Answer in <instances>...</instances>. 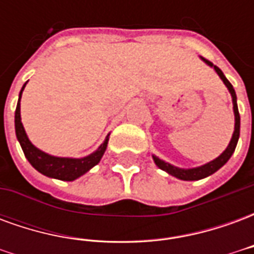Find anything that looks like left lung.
<instances>
[{
    "label": "left lung",
    "mask_w": 254,
    "mask_h": 254,
    "mask_svg": "<svg viewBox=\"0 0 254 254\" xmlns=\"http://www.w3.org/2000/svg\"><path fill=\"white\" fill-rule=\"evenodd\" d=\"M201 60L204 63L209 65L211 67L215 69V72L218 73L219 77L222 78V81L224 83V85L227 87L229 89V92L231 94V98H233V110H234V117H235V127H234V133H233V137L230 140L229 145H227V148L224 149L222 154L219 155L216 159L211 160V162H208L205 165L200 166V167H194V169H180V167H176V166L170 165V163H167L165 160L159 159V158H156L155 155H152V158H154L155 165L158 166L159 169H162L166 173H169L170 176L176 177L178 180H184V181H198V180H202V178H205V177L211 176L213 173H216V171L227 163V160L231 158V155L234 154L235 147H237V143H238V138H240V127H241V118H240V113H238V106H237V95H235V91L233 88V85L230 83L229 80L226 78V76L223 74V72L219 69L216 65H213L211 61H208L205 58H202Z\"/></svg>",
    "instance_id": "left-lung-1"
}]
</instances>
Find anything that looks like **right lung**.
<instances>
[{
    "instance_id": "add662e5",
    "label": "right lung",
    "mask_w": 254,
    "mask_h": 254,
    "mask_svg": "<svg viewBox=\"0 0 254 254\" xmlns=\"http://www.w3.org/2000/svg\"><path fill=\"white\" fill-rule=\"evenodd\" d=\"M25 84L20 91L19 102H17L16 111H14L16 137L19 140L25 158L28 159L31 166L43 176L56 178V180H61V181H74L76 178L85 174L87 171H89L94 166L99 163L102 156L105 154L106 148H107L109 134H107V137H106V140L99 148L92 154H89L88 156H84V158H58V156H53V155H49L41 151L39 148H36L35 145L30 141L28 136H27L24 127L21 124V117H20V99H21V94H23Z\"/></svg>"
}]
</instances>
